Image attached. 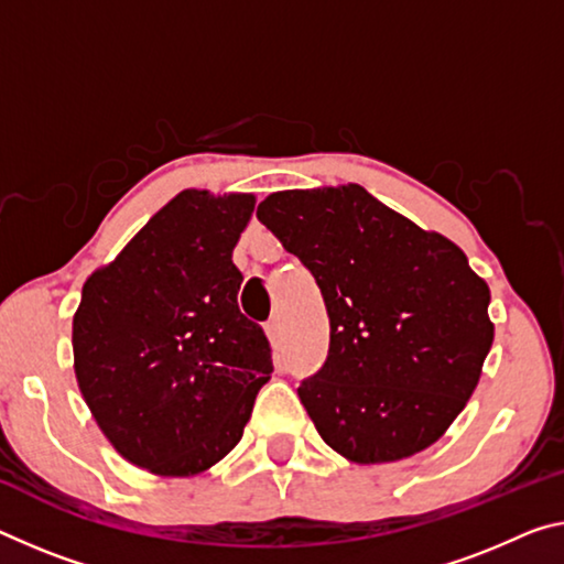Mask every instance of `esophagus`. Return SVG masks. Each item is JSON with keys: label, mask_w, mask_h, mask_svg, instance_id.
Returning a JSON list of instances; mask_svg holds the SVG:
<instances>
[{"label": "esophagus", "mask_w": 564, "mask_h": 564, "mask_svg": "<svg viewBox=\"0 0 564 564\" xmlns=\"http://www.w3.org/2000/svg\"><path fill=\"white\" fill-rule=\"evenodd\" d=\"M281 321L279 318H273V321H268L265 324V336H268V341H271L273 346H279V341H281Z\"/></svg>", "instance_id": "esophagus-1"}]
</instances>
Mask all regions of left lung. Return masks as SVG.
<instances>
[{"instance_id":"1","label":"left lung","mask_w":564,"mask_h":564,"mask_svg":"<svg viewBox=\"0 0 564 564\" xmlns=\"http://www.w3.org/2000/svg\"><path fill=\"white\" fill-rule=\"evenodd\" d=\"M256 216L326 303V364L299 387L321 440L356 464L440 442L495 341L489 285L464 250L356 183L271 193Z\"/></svg>"}]
</instances>
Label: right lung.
<instances>
[{
  "label": "right lung",
  "mask_w": 564,
  "mask_h": 564,
  "mask_svg": "<svg viewBox=\"0 0 564 564\" xmlns=\"http://www.w3.org/2000/svg\"><path fill=\"white\" fill-rule=\"evenodd\" d=\"M253 208V193L187 187L83 285L77 387L115 452L150 475L218 464L271 379L263 328L238 308L234 248Z\"/></svg>",
  "instance_id": "right-lung-1"
}]
</instances>
